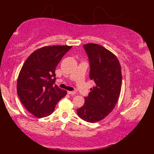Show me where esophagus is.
<instances>
[{
    "mask_svg": "<svg viewBox=\"0 0 154 154\" xmlns=\"http://www.w3.org/2000/svg\"><path fill=\"white\" fill-rule=\"evenodd\" d=\"M67 93L69 94H70V95H74L75 94V92H73V91H68L67 92Z\"/></svg>",
    "mask_w": 154,
    "mask_h": 154,
    "instance_id": "1",
    "label": "esophagus"
}]
</instances>
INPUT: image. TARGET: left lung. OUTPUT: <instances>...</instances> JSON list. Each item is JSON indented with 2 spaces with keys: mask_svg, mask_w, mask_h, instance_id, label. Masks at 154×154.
Returning a JSON list of instances; mask_svg holds the SVG:
<instances>
[{
  "mask_svg": "<svg viewBox=\"0 0 154 154\" xmlns=\"http://www.w3.org/2000/svg\"><path fill=\"white\" fill-rule=\"evenodd\" d=\"M89 58L90 78L95 83L85 97L77 114L84 121L95 123L104 119L114 109L122 85L121 66L114 54L95 43L83 45Z\"/></svg>",
  "mask_w": 154,
  "mask_h": 154,
  "instance_id": "obj_1",
  "label": "left lung"
}]
</instances>
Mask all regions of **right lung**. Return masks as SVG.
Listing matches in <instances>:
<instances>
[{"mask_svg": "<svg viewBox=\"0 0 154 154\" xmlns=\"http://www.w3.org/2000/svg\"><path fill=\"white\" fill-rule=\"evenodd\" d=\"M72 46L50 45L39 48L26 59L19 73L17 92L27 111L37 118L52 114L67 92L55 82V69Z\"/></svg>", "mask_w": 154, "mask_h": 154, "instance_id": "right-lung-1", "label": "right lung"}]
</instances>
